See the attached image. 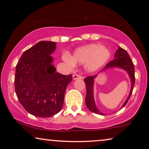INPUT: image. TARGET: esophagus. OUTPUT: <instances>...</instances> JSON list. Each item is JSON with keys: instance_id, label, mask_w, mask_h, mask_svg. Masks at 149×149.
<instances>
[{"instance_id": "esophagus-1", "label": "esophagus", "mask_w": 149, "mask_h": 149, "mask_svg": "<svg viewBox=\"0 0 149 149\" xmlns=\"http://www.w3.org/2000/svg\"><path fill=\"white\" fill-rule=\"evenodd\" d=\"M83 79V77L78 74H73V79H74V80H76V79Z\"/></svg>"}]
</instances>
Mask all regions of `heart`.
I'll return each instance as SVG.
<instances>
[{
    "label": "heart",
    "instance_id": "b5f03b06",
    "mask_svg": "<svg viewBox=\"0 0 149 149\" xmlns=\"http://www.w3.org/2000/svg\"><path fill=\"white\" fill-rule=\"evenodd\" d=\"M111 51L107 47L93 43L77 49L72 56L66 55L64 58L70 65L85 64L87 70L93 72L104 65L111 58Z\"/></svg>",
    "mask_w": 149,
    "mask_h": 149
}]
</instances>
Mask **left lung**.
Here are the masks:
<instances>
[{"label":"left lung","instance_id":"1","mask_svg":"<svg viewBox=\"0 0 149 149\" xmlns=\"http://www.w3.org/2000/svg\"><path fill=\"white\" fill-rule=\"evenodd\" d=\"M113 67H119L125 70L129 74L130 79L132 81V86H131V91L128 97L126 100L125 102L122 106V107H125L126 104L127 103L128 100L130 98L133 89L135 85V73H134V66L133 62L130 58V57L128 54V53L126 52L125 49L123 48L119 47L118 48L117 52L115 54V59L109 62L108 64L104 66V68L102 69V70H104L107 68H113ZM96 75H93V76H88L86 78L84 79V81L86 85L87 88V94L86 97H85V104L87 107L88 108L89 111L93 112L94 113L100 114V115H104L100 112L97 109V108L95 106L94 99H93V79Z\"/></svg>","mask_w":149,"mask_h":149}]
</instances>
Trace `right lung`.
<instances>
[{"mask_svg": "<svg viewBox=\"0 0 149 149\" xmlns=\"http://www.w3.org/2000/svg\"><path fill=\"white\" fill-rule=\"evenodd\" d=\"M56 42L40 41L22 55L15 68V89L28 113L50 117L61 111L67 85L72 75L56 72L50 56Z\"/></svg>", "mask_w": 149, "mask_h": 149, "instance_id": "1", "label": "right lung"}]
</instances>
